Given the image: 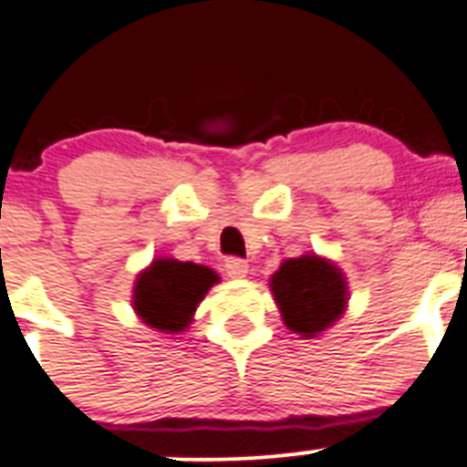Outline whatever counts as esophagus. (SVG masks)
I'll use <instances>...</instances> for the list:
<instances>
[{
  "label": "esophagus",
  "mask_w": 467,
  "mask_h": 467,
  "mask_svg": "<svg viewBox=\"0 0 467 467\" xmlns=\"http://www.w3.org/2000/svg\"><path fill=\"white\" fill-rule=\"evenodd\" d=\"M224 270L229 277L243 279L247 275V270H250V265H247V261L238 259V256H229V259L224 261Z\"/></svg>",
  "instance_id": "34e87169"
}]
</instances>
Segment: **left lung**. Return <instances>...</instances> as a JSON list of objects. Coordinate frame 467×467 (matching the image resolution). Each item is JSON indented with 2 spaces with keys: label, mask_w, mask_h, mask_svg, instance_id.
<instances>
[{
  "label": "left lung",
  "mask_w": 467,
  "mask_h": 467,
  "mask_svg": "<svg viewBox=\"0 0 467 467\" xmlns=\"http://www.w3.org/2000/svg\"><path fill=\"white\" fill-rule=\"evenodd\" d=\"M346 288L344 273L317 254L284 261L270 277V291L284 323L303 339H314L341 318L348 300Z\"/></svg>",
  "instance_id": "1"
}]
</instances>
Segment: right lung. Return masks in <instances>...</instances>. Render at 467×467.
Listing matches in <instances>:
<instances>
[{
    "instance_id": "add662e5",
    "label": "right lung",
    "mask_w": 467,
    "mask_h": 467,
    "mask_svg": "<svg viewBox=\"0 0 467 467\" xmlns=\"http://www.w3.org/2000/svg\"><path fill=\"white\" fill-rule=\"evenodd\" d=\"M217 282V273L206 265L155 259L144 273L137 275L132 307L146 326L174 335L190 326L197 305Z\"/></svg>"
}]
</instances>
